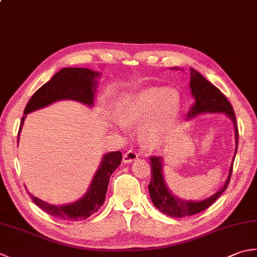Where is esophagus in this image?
<instances>
[{"label":"esophagus","instance_id":"esophagus-1","mask_svg":"<svg viewBox=\"0 0 257 257\" xmlns=\"http://www.w3.org/2000/svg\"><path fill=\"white\" fill-rule=\"evenodd\" d=\"M138 159V155L137 152L134 151V150H128L125 154L123 155V158H122V162L124 163V165H127V163H130L133 162L135 160Z\"/></svg>","mask_w":257,"mask_h":257}]
</instances>
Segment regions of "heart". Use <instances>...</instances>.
Masks as SVG:
<instances>
[{"label":"heart","mask_w":257,"mask_h":257,"mask_svg":"<svg viewBox=\"0 0 257 257\" xmlns=\"http://www.w3.org/2000/svg\"><path fill=\"white\" fill-rule=\"evenodd\" d=\"M181 98L177 89L152 87L120 98L116 116L120 122L140 125L139 139L146 148L156 149L167 140L176 123Z\"/></svg>","instance_id":"obj_1"}]
</instances>
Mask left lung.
Segmentation results:
<instances>
[{"label": "left lung", "mask_w": 257, "mask_h": 257, "mask_svg": "<svg viewBox=\"0 0 257 257\" xmlns=\"http://www.w3.org/2000/svg\"><path fill=\"white\" fill-rule=\"evenodd\" d=\"M171 69H182L180 67H171ZM190 90L191 96L193 98V105L188 112L187 119L191 120L203 113H224L226 117L230 118L234 127V136H235V151L231 161L230 169L224 184L222 188L212 194L209 198L200 201H193L180 198L176 193L169 189L163 176V157H152L151 168L152 176L151 181L148 185L150 199L152 203L158 210L163 214L172 217H184L189 215L196 214V213L204 211L211 204L219 199V196L224 192L228 181H230L232 167L234 158L237 150L238 141V130L236 127V118L234 113L233 107L227 100V98L222 94L220 89H217L214 85H212L209 80H206L203 76L195 69L190 70Z\"/></svg>", "instance_id": "1"}]
</instances>
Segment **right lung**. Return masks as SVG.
<instances>
[{"label": "right lung", "instance_id": "1", "mask_svg": "<svg viewBox=\"0 0 257 257\" xmlns=\"http://www.w3.org/2000/svg\"><path fill=\"white\" fill-rule=\"evenodd\" d=\"M100 75L101 73L96 72V70L78 67L63 68L54 75L50 81H47L40 89L35 91V94L27 102L24 109V116L21 120L18 144L26 114L61 100H73L83 103L89 108L94 107L98 87L97 79ZM121 159L122 155L120 151H111L103 155L88 190L83 196H80L78 200L72 202V203L61 205L51 204L29 192L31 199L43 211L62 220H86L87 217L99 210V207L105 202L109 179L113 171L120 166Z\"/></svg>", "mask_w": 257, "mask_h": 257}]
</instances>
